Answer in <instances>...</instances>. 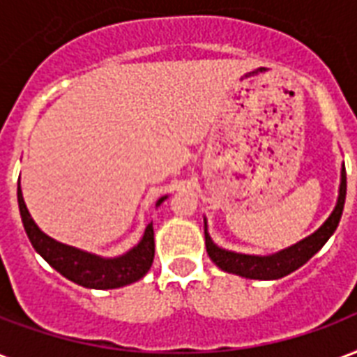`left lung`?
<instances>
[{"label": "left lung", "instance_id": "1", "mask_svg": "<svg viewBox=\"0 0 357 357\" xmlns=\"http://www.w3.org/2000/svg\"><path fill=\"white\" fill-rule=\"evenodd\" d=\"M344 198H347V170L342 167L341 189H339V200H337L335 209L330 215V219L324 222L312 236L288 247L284 251L277 252L273 257H249V255H239V252L219 249L211 241L209 234L206 232V251H208L209 258L228 273H236V275L247 277V279H262V281L281 279V277L301 268L307 260H311L322 249L324 243L331 238V234L335 232L339 221H341Z\"/></svg>", "mask_w": 357, "mask_h": 357}]
</instances>
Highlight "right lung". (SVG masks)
Wrapping results in <instances>:
<instances>
[{
    "instance_id": "right-lung-1",
    "label": "right lung",
    "mask_w": 357,
    "mask_h": 357,
    "mask_svg": "<svg viewBox=\"0 0 357 357\" xmlns=\"http://www.w3.org/2000/svg\"><path fill=\"white\" fill-rule=\"evenodd\" d=\"M165 198H160L157 206ZM18 208H20L22 222L26 228V234L35 251L50 264L52 268L58 269L59 273L67 277L69 281L86 288H119L125 284L142 279L151 268L155 257V241H153V225H148L144 238L136 245L132 251L119 258L105 260V258L95 257L89 252L78 251L75 247L63 245L56 239L48 238L46 234L39 230L35 225L31 215L27 211L24 198H22L20 185H18Z\"/></svg>"
}]
</instances>
